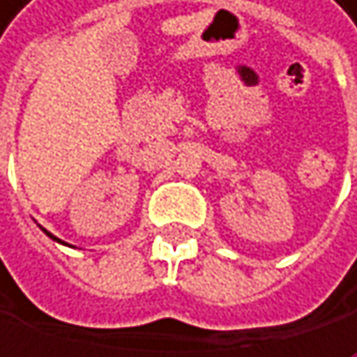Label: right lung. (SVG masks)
Returning <instances> with one entry per match:
<instances>
[{
  "instance_id": "right-lung-1",
  "label": "right lung",
  "mask_w": 357,
  "mask_h": 357,
  "mask_svg": "<svg viewBox=\"0 0 357 357\" xmlns=\"http://www.w3.org/2000/svg\"><path fill=\"white\" fill-rule=\"evenodd\" d=\"M44 233H46V235H48V238H53V240H55V242H61V240H57V238H55V235H50V233H48V231H46V229H44Z\"/></svg>"
}]
</instances>
